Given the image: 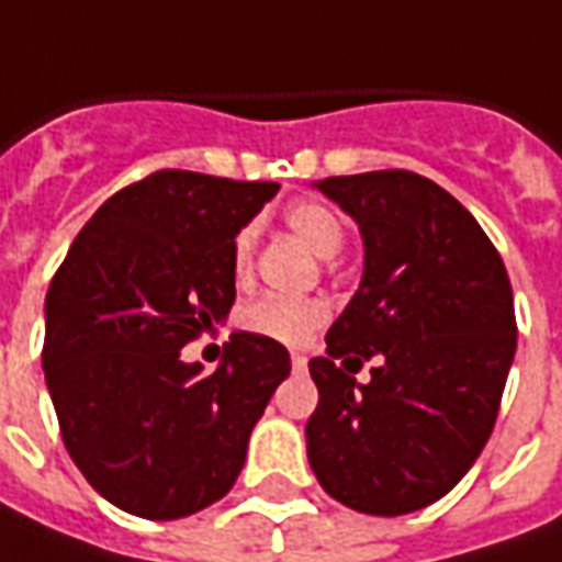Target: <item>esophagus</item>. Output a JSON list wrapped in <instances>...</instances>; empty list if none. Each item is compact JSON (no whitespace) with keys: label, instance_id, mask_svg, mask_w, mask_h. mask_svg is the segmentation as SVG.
Returning a JSON list of instances; mask_svg holds the SVG:
<instances>
[{"label":"esophagus","instance_id":"esophagus-1","mask_svg":"<svg viewBox=\"0 0 562 562\" xmlns=\"http://www.w3.org/2000/svg\"><path fill=\"white\" fill-rule=\"evenodd\" d=\"M292 370H307V358L304 355H292Z\"/></svg>","mask_w":562,"mask_h":562}]
</instances>
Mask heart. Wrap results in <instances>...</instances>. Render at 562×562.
I'll use <instances>...</instances> for the list:
<instances>
[{"label":"heart","mask_w":562,"mask_h":562,"mask_svg":"<svg viewBox=\"0 0 562 562\" xmlns=\"http://www.w3.org/2000/svg\"><path fill=\"white\" fill-rule=\"evenodd\" d=\"M285 226L299 236L319 258H336L345 245V226L339 214L333 207L319 202H295L285 207L282 214ZM251 251H255V233L243 229L233 243V263L239 270V277L248 273L251 267ZM326 304L323 301L289 299V295H261V299L248 301L243 307V323L248 333L261 336V339L280 341V345H304L314 336L319 323L326 319Z\"/></svg>","instance_id":"b5f03b06"}]
</instances>
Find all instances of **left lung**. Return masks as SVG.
<instances>
[{"instance_id": "obj_1", "label": "left lung", "mask_w": 562, "mask_h": 562, "mask_svg": "<svg viewBox=\"0 0 562 562\" xmlns=\"http://www.w3.org/2000/svg\"><path fill=\"white\" fill-rule=\"evenodd\" d=\"M314 189L358 223L363 273L326 355L307 363L319 392L304 429L311 470L351 510H423L492 436L516 355L507 270L473 214L419 173L373 170ZM360 359L378 360L370 383L353 379Z\"/></svg>"}]
</instances>
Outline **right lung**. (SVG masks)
<instances>
[{
  "mask_svg": "<svg viewBox=\"0 0 562 562\" xmlns=\"http://www.w3.org/2000/svg\"><path fill=\"white\" fill-rule=\"evenodd\" d=\"M277 189L158 170L111 195L58 267L43 370L70 460L108 504L180 519L243 473L289 351L233 333L204 376L180 348L229 317L233 243Z\"/></svg>",
  "mask_w": 562,
  "mask_h": 562,
  "instance_id": "obj_1",
  "label": "right lung"
}]
</instances>
